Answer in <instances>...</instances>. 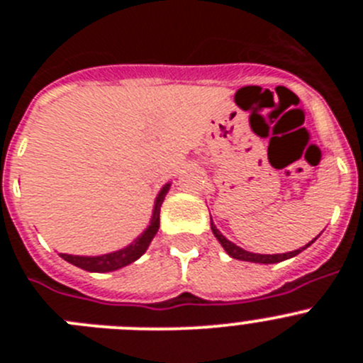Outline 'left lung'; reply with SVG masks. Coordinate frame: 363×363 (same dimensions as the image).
<instances>
[{
    "label": "left lung",
    "instance_id": "8db88e82",
    "mask_svg": "<svg viewBox=\"0 0 363 363\" xmlns=\"http://www.w3.org/2000/svg\"><path fill=\"white\" fill-rule=\"evenodd\" d=\"M211 229H213V234L216 236V240L221 243V247L225 249V252L230 256V258L242 259V262H252V264H278V262L289 259V258H293V256L300 255L301 251H306L307 247H309L314 240L318 238V236H316V238H314L313 242L307 243L306 247H300V249H296V251L284 252V255H256V252H249V251H245V249H242V247L236 245V243L229 242V240H227L225 236H223V234L216 229V225L213 223V220H211Z\"/></svg>",
    "mask_w": 363,
    "mask_h": 363
}]
</instances>
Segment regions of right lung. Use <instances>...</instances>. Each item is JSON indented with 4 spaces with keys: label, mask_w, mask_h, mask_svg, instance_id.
<instances>
[{
    "label": "right lung",
    "mask_w": 363,
    "mask_h": 363,
    "mask_svg": "<svg viewBox=\"0 0 363 363\" xmlns=\"http://www.w3.org/2000/svg\"><path fill=\"white\" fill-rule=\"evenodd\" d=\"M171 189V184H165L162 189H160L158 196L154 200V209L152 216H150V223L147 225V229L143 230L133 243H129L127 247L120 249V251L107 252V255H99V256H78V255H65V252H60L65 262L76 265V267L83 269V271L89 272H111L118 271V269L125 267V265L133 264L136 262L143 252L149 249L150 242L156 236L160 229V209H162V203L165 200V194Z\"/></svg>",
    "instance_id": "obj_1"
}]
</instances>
